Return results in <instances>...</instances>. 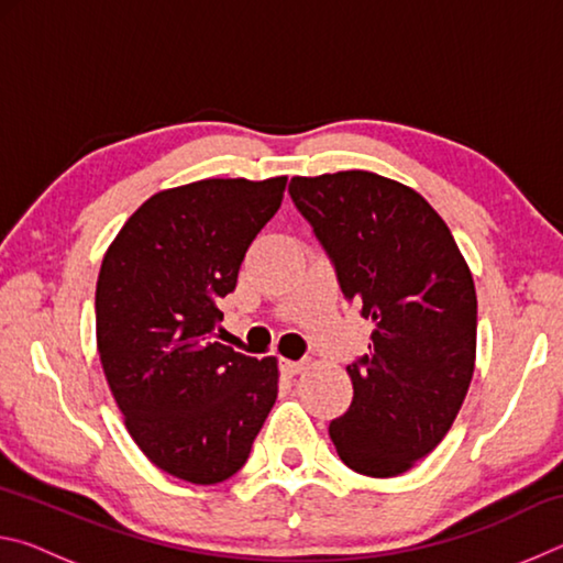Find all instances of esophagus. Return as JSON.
Returning a JSON list of instances; mask_svg holds the SVG:
<instances>
[{"mask_svg": "<svg viewBox=\"0 0 563 563\" xmlns=\"http://www.w3.org/2000/svg\"><path fill=\"white\" fill-rule=\"evenodd\" d=\"M305 369V362H295V360H280V373L283 375H288V377H295V375H300Z\"/></svg>", "mask_w": 563, "mask_h": 563, "instance_id": "1", "label": "esophagus"}]
</instances>
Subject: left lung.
<instances>
[{"instance_id":"8db88e82","label":"left lung","mask_w":563,"mask_h":563,"mask_svg":"<svg viewBox=\"0 0 563 563\" xmlns=\"http://www.w3.org/2000/svg\"><path fill=\"white\" fill-rule=\"evenodd\" d=\"M290 196L345 298L375 325L369 355L347 367L355 393L330 440L350 470L397 476L444 440L470 389L472 271L440 213L399 180L373 170L295 176Z\"/></svg>"}]
</instances>
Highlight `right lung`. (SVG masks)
Instances as JSON below:
<instances>
[{"label": "right lung", "mask_w": 563, "mask_h": 563, "mask_svg": "<svg viewBox=\"0 0 563 563\" xmlns=\"http://www.w3.org/2000/svg\"><path fill=\"white\" fill-rule=\"evenodd\" d=\"M288 176L158 190L103 253L97 350L131 440L158 470L218 484L245 464L278 397V357L218 342V300L278 213Z\"/></svg>", "instance_id": "1"}]
</instances>
